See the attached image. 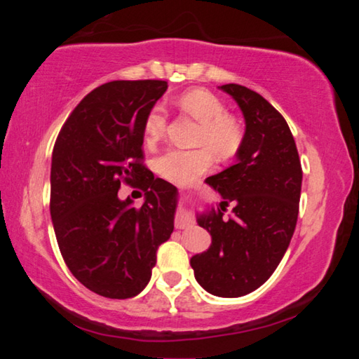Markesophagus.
I'll return each mask as SVG.
<instances>
[{
    "mask_svg": "<svg viewBox=\"0 0 359 359\" xmlns=\"http://www.w3.org/2000/svg\"><path fill=\"white\" fill-rule=\"evenodd\" d=\"M191 224H193V218L190 217V214H188V210L180 208L177 214H175L174 226L177 229H187V228H190Z\"/></svg>",
    "mask_w": 359,
    "mask_h": 359,
    "instance_id": "1",
    "label": "esophagus"
}]
</instances>
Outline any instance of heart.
<instances>
[{
  "label": "heart",
  "mask_w": 359,
  "mask_h": 359,
  "mask_svg": "<svg viewBox=\"0 0 359 359\" xmlns=\"http://www.w3.org/2000/svg\"><path fill=\"white\" fill-rule=\"evenodd\" d=\"M177 104L182 111L199 121L194 144L199 149H171L155 161L156 171L175 184H190L204 174L212 165L209 149L218 158H229L242 144V128L233 115L226 114L222 100L209 90L194 88L179 96ZM168 128V111L163 104H155L145 115L144 137L147 142H156L165 136Z\"/></svg>",
  "instance_id": "heart-1"
}]
</instances>
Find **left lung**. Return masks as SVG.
Here are the masks:
<instances>
[{
    "label": "left lung",
    "instance_id": "obj_1",
    "mask_svg": "<svg viewBox=\"0 0 359 359\" xmlns=\"http://www.w3.org/2000/svg\"><path fill=\"white\" fill-rule=\"evenodd\" d=\"M220 88L239 104L245 135L238 163L205 179L223 201L199 215L212 245L190 264L210 294L239 297L274 274L287 252L299 214L302 168L287 120L274 106L238 83Z\"/></svg>",
    "mask_w": 359,
    "mask_h": 359
}]
</instances>
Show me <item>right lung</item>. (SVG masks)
I'll list each match as a JSON object with an SVG mask.
<instances>
[{
  "mask_svg": "<svg viewBox=\"0 0 359 359\" xmlns=\"http://www.w3.org/2000/svg\"><path fill=\"white\" fill-rule=\"evenodd\" d=\"M165 81H112L95 88L66 118L53 145L50 215L66 266L93 293L128 299L141 293L156 252L174 231L177 188L144 165V120ZM121 184L146 201L121 202Z\"/></svg>",
  "mask_w": 359,
  "mask_h": 359,
  "instance_id": "1",
  "label": "right lung"
}]
</instances>
